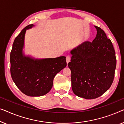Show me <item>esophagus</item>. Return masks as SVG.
I'll use <instances>...</instances> for the list:
<instances>
[{"mask_svg": "<svg viewBox=\"0 0 124 124\" xmlns=\"http://www.w3.org/2000/svg\"><path fill=\"white\" fill-rule=\"evenodd\" d=\"M71 60V57L70 56H67L66 57V62H67V63H68Z\"/></svg>", "mask_w": 124, "mask_h": 124, "instance_id": "obj_1", "label": "esophagus"}]
</instances>
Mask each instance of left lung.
<instances>
[{
	"instance_id": "left-lung-1",
	"label": "left lung",
	"mask_w": 124,
	"mask_h": 124,
	"mask_svg": "<svg viewBox=\"0 0 124 124\" xmlns=\"http://www.w3.org/2000/svg\"><path fill=\"white\" fill-rule=\"evenodd\" d=\"M92 42L85 41L71 51V86L75 94L85 99L100 97L110 88L116 66L115 51L104 31L95 26Z\"/></svg>"
}]
</instances>
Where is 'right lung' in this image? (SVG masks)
I'll return each mask as SVG.
<instances>
[{
    "mask_svg": "<svg viewBox=\"0 0 124 124\" xmlns=\"http://www.w3.org/2000/svg\"><path fill=\"white\" fill-rule=\"evenodd\" d=\"M34 26H27L15 39L10 55V70L12 80L22 93L28 96L39 97L51 90L55 76L67 63L64 56L38 60L23 54L26 31Z\"/></svg>",
    "mask_w": 124,
    "mask_h": 124,
    "instance_id": "add662e5",
    "label": "right lung"
}]
</instances>
